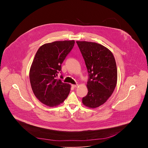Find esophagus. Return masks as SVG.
Instances as JSON below:
<instances>
[{"mask_svg": "<svg viewBox=\"0 0 148 148\" xmlns=\"http://www.w3.org/2000/svg\"><path fill=\"white\" fill-rule=\"evenodd\" d=\"M78 86V84H76V85H74V84H72V87L73 88H77Z\"/></svg>", "mask_w": 148, "mask_h": 148, "instance_id": "34e87169", "label": "esophagus"}]
</instances>
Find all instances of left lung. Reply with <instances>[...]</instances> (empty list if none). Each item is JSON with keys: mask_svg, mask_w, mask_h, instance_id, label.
<instances>
[{"mask_svg": "<svg viewBox=\"0 0 148 148\" xmlns=\"http://www.w3.org/2000/svg\"><path fill=\"white\" fill-rule=\"evenodd\" d=\"M85 61L89 79L88 94L82 98V103L90 108L103 104L112 94L117 82V68L112 52L94 42L77 41Z\"/></svg>", "mask_w": 148, "mask_h": 148, "instance_id": "1", "label": "left lung"}]
</instances>
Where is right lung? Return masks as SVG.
<instances>
[{"mask_svg": "<svg viewBox=\"0 0 148 148\" xmlns=\"http://www.w3.org/2000/svg\"><path fill=\"white\" fill-rule=\"evenodd\" d=\"M74 43V40L46 43L40 47L33 59L29 72L32 89L36 97L49 107L58 106L70 93V84L56 77Z\"/></svg>", "mask_w": 148, "mask_h": 148, "instance_id": "1", "label": "right lung"}]
</instances>
